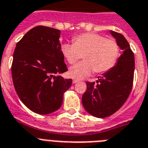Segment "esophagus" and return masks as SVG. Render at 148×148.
Wrapping results in <instances>:
<instances>
[{
    "mask_svg": "<svg viewBox=\"0 0 148 148\" xmlns=\"http://www.w3.org/2000/svg\"><path fill=\"white\" fill-rule=\"evenodd\" d=\"M77 82H79V80H78V79H73V83H77Z\"/></svg>",
    "mask_w": 148,
    "mask_h": 148,
    "instance_id": "esophagus-1",
    "label": "esophagus"
}]
</instances>
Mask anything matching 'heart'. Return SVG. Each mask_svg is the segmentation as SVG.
Here are the masks:
<instances>
[{"label":"heart","instance_id":"b5f03b06","mask_svg":"<svg viewBox=\"0 0 148 148\" xmlns=\"http://www.w3.org/2000/svg\"><path fill=\"white\" fill-rule=\"evenodd\" d=\"M61 53L69 64L81 58L83 61L71 67V77L82 79L93 71L97 74L108 71L116 63L119 47L113 39L93 33H83L73 38V44L65 42L61 45Z\"/></svg>","mask_w":148,"mask_h":148}]
</instances>
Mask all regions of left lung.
Here are the masks:
<instances>
[{"mask_svg": "<svg viewBox=\"0 0 148 148\" xmlns=\"http://www.w3.org/2000/svg\"><path fill=\"white\" fill-rule=\"evenodd\" d=\"M122 53L114 67L98 77L97 84L86 82L82 97L85 110L90 115L103 119L110 116L123 106L130 94L134 77L135 59L124 36L110 30Z\"/></svg>", "mask_w": 148, "mask_h": 148, "instance_id": "obj_1", "label": "left lung"}]
</instances>
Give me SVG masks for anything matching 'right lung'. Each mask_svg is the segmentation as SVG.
I'll use <instances>...</instances> for the list:
<instances>
[{
  "instance_id": "1",
  "label": "right lung",
  "mask_w": 148,
  "mask_h": 148,
  "mask_svg": "<svg viewBox=\"0 0 148 148\" xmlns=\"http://www.w3.org/2000/svg\"><path fill=\"white\" fill-rule=\"evenodd\" d=\"M61 31L52 27L32 28L16 44L12 64L14 87L28 109L40 115L56 111L72 79L60 74L68 71L61 53Z\"/></svg>"
}]
</instances>
